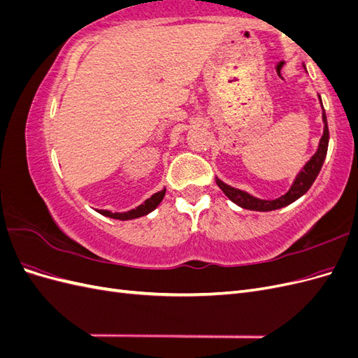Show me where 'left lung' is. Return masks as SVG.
I'll return each mask as SVG.
<instances>
[{
	"mask_svg": "<svg viewBox=\"0 0 358 358\" xmlns=\"http://www.w3.org/2000/svg\"><path fill=\"white\" fill-rule=\"evenodd\" d=\"M320 101H321V99H320ZM322 122H324V133H322V137L320 138L317 152L313 154L306 164L301 167V170L297 173L294 182H292L291 188L284 194V196H280L275 200H263V199L251 196V194L246 191L227 185L225 182H222L218 178H215L216 185L221 188V191L233 203L241 206L242 209H248V210L270 212V210L285 208V206L294 203L296 200H299L303 196V194H306L308 189L312 187V183L315 182L318 173L324 164V159H326L327 148H329V127H327V117H326V112H324V109H322Z\"/></svg>",
	"mask_w": 358,
	"mask_h": 358,
	"instance_id": "left-lung-1",
	"label": "left lung"
}]
</instances>
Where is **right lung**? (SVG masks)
<instances>
[{"label":"right lung","mask_w":358,"mask_h":358,"mask_svg":"<svg viewBox=\"0 0 358 358\" xmlns=\"http://www.w3.org/2000/svg\"><path fill=\"white\" fill-rule=\"evenodd\" d=\"M164 196H166V188H162L161 191L152 194V197H149L142 204L137 206L136 209H131L128 212H110V210H96V212L101 213L103 216H107V218L119 220V221L136 220V218H140V216H145L152 210H155L158 208V204L162 201V199H164Z\"/></svg>","instance_id":"right-lung-1"}]
</instances>
